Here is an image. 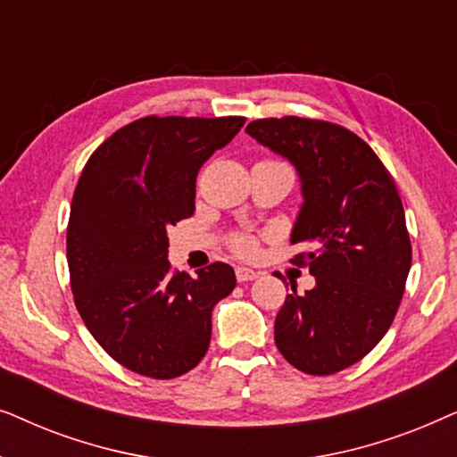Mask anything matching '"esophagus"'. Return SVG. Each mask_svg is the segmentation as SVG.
Here are the masks:
<instances>
[{"instance_id": "obj_1", "label": "esophagus", "mask_w": 457, "mask_h": 457, "mask_svg": "<svg viewBox=\"0 0 457 457\" xmlns=\"http://www.w3.org/2000/svg\"><path fill=\"white\" fill-rule=\"evenodd\" d=\"M235 274H237V280H239V283H247V280H253L260 277V272H255V270H252V268H245V266H237Z\"/></svg>"}]
</instances>
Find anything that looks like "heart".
Wrapping results in <instances>:
<instances>
[{"instance_id": "b5f03b06", "label": "heart", "mask_w": 457, "mask_h": 457, "mask_svg": "<svg viewBox=\"0 0 457 457\" xmlns=\"http://www.w3.org/2000/svg\"><path fill=\"white\" fill-rule=\"evenodd\" d=\"M233 249L241 255H253L255 249H258V243H255V239H252V237L239 235L233 239Z\"/></svg>"}]
</instances>
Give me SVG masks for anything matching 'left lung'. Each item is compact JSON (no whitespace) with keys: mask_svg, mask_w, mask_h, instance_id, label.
<instances>
[{"mask_svg":"<svg viewBox=\"0 0 457 457\" xmlns=\"http://www.w3.org/2000/svg\"><path fill=\"white\" fill-rule=\"evenodd\" d=\"M260 145L289 160L303 204L291 243L316 278L295 285L274 322L278 352L305 374H335L360 361L389 330L411 266L397 187L370 145L337 124L285 116L247 124Z\"/></svg>","mask_w":457,"mask_h":457,"instance_id":"1","label":"left lung"}]
</instances>
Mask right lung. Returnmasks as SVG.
I'll use <instances>...</instances> for the list:
<instances>
[{"label": "right lung", "mask_w": 457, "mask_h": 457, "mask_svg": "<svg viewBox=\"0 0 457 457\" xmlns=\"http://www.w3.org/2000/svg\"><path fill=\"white\" fill-rule=\"evenodd\" d=\"M245 118L147 116L96 149L66 233L74 303L96 341L129 370L174 378L208 352L212 310L233 293L228 264L172 272L168 227L195 212L199 168Z\"/></svg>", "instance_id": "1"}]
</instances>
